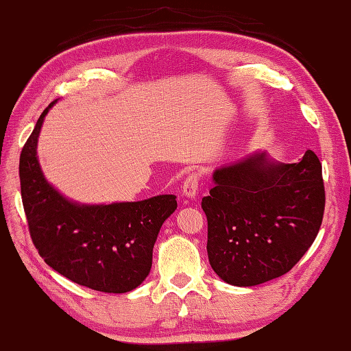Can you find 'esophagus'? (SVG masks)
<instances>
[{"label":"esophagus","mask_w":351,"mask_h":351,"mask_svg":"<svg viewBox=\"0 0 351 351\" xmlns=\"http://www.w3.org/2000/svg\"><path fill=\"white\" fill-rule=\"evenodd\" d=\"M198 178H200V176L194 173V174H189L186 177V180L183 182V189H182L183 195L186 198H191V200L195 198L198 194Z\"/></svg>","instance_id":"obj_1"}]
</instances>
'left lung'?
<instances>
[{"label":"left lung","mask_w":351,"mask_h":351,"mask_svg":"<svg viewBox=\"0 0 351 351\" xmlns=\"http://www.w3.org/2000/svg\"><path fill=\"white\" fill-rule=\"evenodd\" d=\"M203 197L209 264L238 287L287 274L319 232L326 193L318 156L280 163L264 151L217 168Z\"/></svg>","instance_id":"obj_1"}]
</instances>
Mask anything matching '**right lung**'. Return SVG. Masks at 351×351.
Returning <instances> with one entry per match:
<instances>
[{
    "mask_svg": "<svg viewBox=\"0 0 351 351\" xmlns=\"http://www.w3.org/2000/svg\"><path fill=\"white\" fill-rule=\"evenodd\" d=\"M43 111L19 157L21 197L32 241L51 269L105 293L131 292L147 278L153 247L165 220L177 209L176 195L141 202L85 204L62 195L38 160Z\"/></svg>",
    "mask_w": 351,
    "mask_h": 351,
    "instance_id": "right-lung-1",
    "label": "right lung"
}]
</instances>
